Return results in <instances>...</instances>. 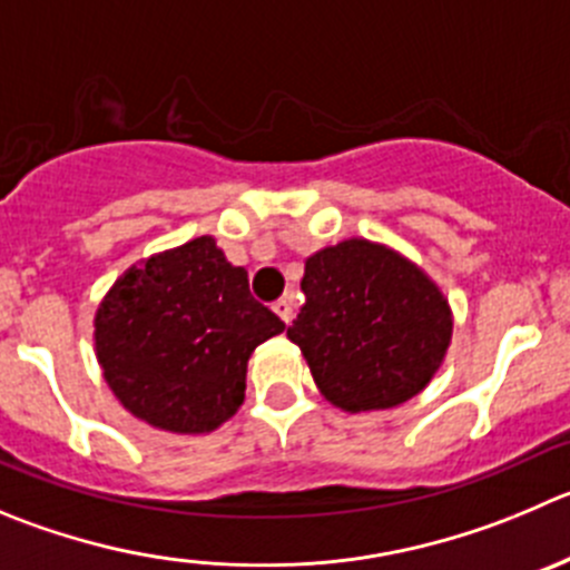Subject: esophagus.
Wrapping results in <instances>:
<instances>
[{"label": "esophagus", "instance_id": "obj_1", "mask_svg": "<svg viewBox=\"0 0 570 570\" xmlns=\"http://www.w3.org/2000/svg\"><path fill=\"white\" fill-rule=\"evenodd\" d=\"M274 313L282 318V322L291 324V318H294V305H291L288 296H282V299L274 302Z\"/></svg>", "mask_w": 570, "mask_h": 570}]
</instances>
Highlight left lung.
<instances>
[{
	"mask_svg": "<svg viewBox=\"0 0 570 570\" xmlns=\"http://www.w3.org/2000/svg\"><path fill=\"white\" fill-rule=\"evenodd\" d=\"M305 305L288 338L341 411H383L431 383L451 346V305L394 248L363 237L307 257Z\"/></svg>",
	"mask_w": 570,
	"mask_h": 570,
	"instance_id": "8db88e82",
	"label": "left lung"
}]
</instances>
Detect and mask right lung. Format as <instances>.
<instances>
[{"instance_id":"obj_1","label":"right lung","mask_w":570,"mask_h":570,"mask_svg":"<svg viewBox=\"0 0 570 570\" xmlns=\"http://www.w3.org/2000/svg\"><path fill=\"white\" fill-rule=\"evenodd\" d=\"M285 322L248 274L204 235L131 265L95 316V350L114 397L148 425L209 433L246 397L252 352Z\"/></svg>"}]
</instances>
